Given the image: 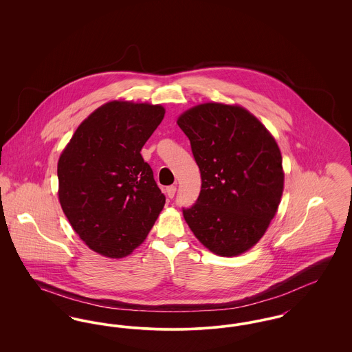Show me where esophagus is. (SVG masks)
Wrapping results in <instances>:
<instances>
[{
    "label": "esophagus",
    "mask_w": 352,
    "mask_h": 352,
    "mask_svg": "<svg viewBox=\"0 0 352 352\" xmlns=\"http://www.w3.org/2000/svg\"><path fill=\"white\" fill-rule=\"evenodd\" d=\"M175 191H177V187H175V186H168V188H166V194H168V197L170 199L174 198Z\"/></svg>",
    "instance_id": "34e87169"
}]
</instances>
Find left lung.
I'll return each instance as SVG.
<instances>
[{"label":"left lung","instance_id":"obj_1","mask_svg":"<svg viewBox=\"0 0 352 352\" xmlns=\"http://www.w3.org/2000/svg\"><path fill=\"white\" fill-rule=\"evenodd\" d=\"M177 124L190 140L201 177L198 199L184 208L186 223L219 256L251 250L283 197V157L276 140L239 105L199 104Z\"/></svg>","mask_w":352,"mask_h":352}]
</instances>
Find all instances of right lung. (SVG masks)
<instances>
[{"label":"right lung","instance_id":"right-lung-1","mask_svg":"<svg viewBox=\"0 0 352 352\" xmlns=\"http://www.w3.org/2000/svg\"><path fill=\"white\" fill-rule=\"evenodd\" d=\"M165 116L162 105L109 101L78 126L58 161L59 201L92 250L131 254L165 206L141 149Z\"/></svg>","mask_w":352,"mask_h":352}]
</instances>
